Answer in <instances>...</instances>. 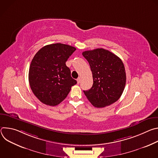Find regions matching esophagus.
<instances>
[{
	"instance_id": "obj_1",
	"label": "esophagus",
	"mask_w": 158,
	"mask_h": 158,
	"mask_svg": "<svg viewBox=\"0 0 158 158\" xmlns=\"http://www.w3.org/2000/svg\"><path fill=\"white\" fill-rule=\"evenodd\" d=\"M81 77H79V78L77 79V84H79V83L81 82Z\"/></svg>"
}]
</instances>
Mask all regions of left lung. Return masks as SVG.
I'll list each match as a JSON object with an SVG mask.
<instances>
[{
    "label": "left lung",
    "instance_id": "left-lung-1",
    "mask_svg": "<svg viewBox=\"0 0 158 158\" xmlns=\"http://www.w3.org/2000/svg\"><path fill=\"white\" fill-rule=\"evenodd\" d=\"M82 56L91 67L93 78L92 87L84 91L87 99L98 108L116 102L124 91L126 81L121 59L102 48L84 51Z\"/></svg>",
    "mask_w": 158,
    "mask_h": 158
}]
</instances>
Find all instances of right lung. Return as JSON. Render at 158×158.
<instances>
[{
    "instance_id": "obj_1",
    "label": "right lung",
    "mask_w": 158,
    "mask_h": 158,
    "mask_svg": "<svg viewBox=\"0 0 158 158\" xmlns=\"http://www.w3.org/2000/svg\"><path fill=\"white\" fill-rule=\"evenodd\" d=\"M76 49L56 43L42 48L30 65L29 82L34 94L42 103L55 106L64 101L77 81L65 62Z\"/></svg>"
}]
</instances>
